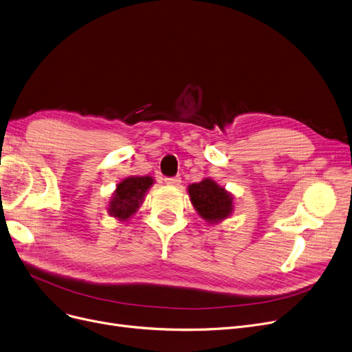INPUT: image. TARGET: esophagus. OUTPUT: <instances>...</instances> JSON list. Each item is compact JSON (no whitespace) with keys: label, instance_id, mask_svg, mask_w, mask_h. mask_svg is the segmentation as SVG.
Instances as JSON below:
<instances>
[{"label":"esophagus","instance_id":"34e87169","mask_svg":"<svg viewBox=\"0 0 352 352\" xmlns=\"http://www.w3.org/2000/svg\"><path fill=\"white\" fill-rule=\"evenodd\" d=\"M164 181H165V184H168V186H178L181 182V178L179 177H165Z\"/></svg>","mask_w":352,"mask_h":352}]
</instances>
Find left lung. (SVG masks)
Masks as SVG:
<instances>
[{
    "instance_id": "left-lung-1",
    "label": "left lung",
    "mask_w": 352,
    "mask_h": 352,
    "mask_svg": "<svg viewBox=\"0 0 352 352\" xmlns=\"http://www.w3.org/2000/svg\"><path fill=\"white\" fill-rule=\"evenodd\" d=\"M190 200L200 216L208 223H217L230 216L233 197L210 178L188 187Z\"/></svg>"
}]
</instances>
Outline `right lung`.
<instances>
[{"label": "right lung", "instance_id": "right-lung-1", "mask_svg": "<svg viewBox=\"0 0 352 352\" xmlns=\"http://www.w3.org/2000/svg\"><path fill=\"white\" fill-rule=\"evenodd\" d=\"M154 184L152 177H128L119 182L109 201V214L120 221H126L140 208L148 188Z\"/></svg>", "mask_w": 352, "mask_h": 352}]
</instances>
